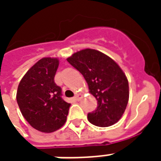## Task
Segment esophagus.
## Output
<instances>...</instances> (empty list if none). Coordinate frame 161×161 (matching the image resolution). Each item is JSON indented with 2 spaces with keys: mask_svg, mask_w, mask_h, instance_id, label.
<instances>
[{
  "mask_svg": "<svg viewBox=\"0 0 161 161\" xmlns=\"http://www.w3.org/2000/svg\"><path fill=\"white\" fill-rule=\"evenodd\" d=\"M80 98H81L80 94H78V93H77V94L74 96V99H75L76 101H79V100H80Z\"/></svg>",
  "mask_w": 161,
  "mask_h": 161,
  "instance_id": "obj_1",
  "label": "esophagus"
}]
</instances>
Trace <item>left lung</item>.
I'll return each instance as SVG.
<instances>
[{"mask_svg": "<svg viewBox=\"0 0 161 161\" xmlns=\"http://www.w3.org/2000/svg\"><path fill=\"white\" fill-rule=\"evenodd\" d=\"M68 62L85 78L89 93L98 107L88 114V121L98 127H108L121 119L129 101V83L120 67L108 56L94 49H83Z\"/></svg>", "mask_w": 161, "mask_h": 161, "instance_id": "8db88e82", "label": "left lung"}]
</instances>
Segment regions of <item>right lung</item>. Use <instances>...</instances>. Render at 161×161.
<instances>
[{
  "instance_id": "right-lung-1",
  "label": "right lung",
  "mask_w": 161,
  "mask_h": 161,
  "mask_svg": "<svg viewBox=\"0 0 161 161\" xmlns=\"http://www.w3.org/2000/svg\"><path fill=\"white\" fill-rule=\"evenodd\" d=\"M58 58H43L34 64L19 83L16 101L31 127L44 133L54 132L67 120L70 103L62 98V89L54 82Z\"/></svg>"
}]
</instances>
